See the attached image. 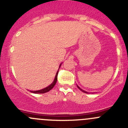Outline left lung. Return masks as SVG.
<instances>
[{
    "mask_svg": "<svg viewBox=\"0 0 128 128\" xmlns=\"http://www.w3.org/2000/svg\"><path fill=\"white\" fill-rule=\"evenodd\" d=\"M77 86V87H78V88L80 89V90H81V91H82V92H83L86 93V94H88V92H86V91H85V90H82V88H80V87H78V86Z\"/></svg>",
    "mask_w": 128,
    "mask_h": 128,
    "instance_id": "1",
    "label": "left lung"
}]
</instances>
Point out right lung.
I'll return each instance as SVG.
<instances>
[{"instance_id":"add662e5","label":"right lung","mask_w":128,"mask_h":128,"mask_svg":"<svg viewBox=\"0 0 128 128\" xmlns=\"http://www.w3.org/2000/svg\"><path fill=\"white\" fill-rule=\"evenodd\" d=\"M60 65H61V64H60ZM60 66H59V68H60ZM58 71H59V70H58V72H57L56 75V76H55V78H54V80L53 82H52V83L51 84L50 86H49L48 87H46V88L41 89V90H36V91H30L31 92L34 93V94H44V93H46V92H48L50 91V90H51V89L54 87V86L56 85V84L57 80H58Z\"/></svg>"}]
</instances>
